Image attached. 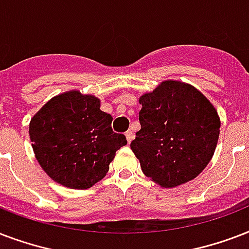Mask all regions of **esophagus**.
Returning a JSON list of instances; mask_svg holds the SVG:
<instances>
[{
    "instance_id": "34e87169",
    "label": "esophagus",
    "mask_w": 249,
    "mask_h": 249,
    "mask_svg": "<svg viewBox=\"0 0 249 249\" xmlns=\"http://www.w3.org/2000/svg\"><path fill=\"white\" fill-rule=\"evenodd\" d=\"M134 138H135L134 132H132V131H127V132H126V139H127V142H132V140H134Z\"/></svg>"
}]
</instances>
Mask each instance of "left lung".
I'll use <instances>...</instances> for the list:
<instances>
[{
    "label": "left lung",
    "mask_w": 249,
    "mask_h": 249,
    "mask_svg": "<svg viewBox=\"0 0 249 249\" xmlns=\"http://www.w3.org/2000/svg\"><path fill=\"white\" fill-rule=\"evenodd\" d=\"M142 128L131 142L142 173L161 187L196 178L214 153L219 118L214 107L190 84L166 80L140 97Z\"/></svg>",
    "instance_id": "1"
}]
</instances>
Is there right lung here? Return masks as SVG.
I'll return each mask as SVG.
<instances>
[{"mask_svg": "<svg viewBox=\"0 0 249 249\" xmlns=\"http://www.w3.org/2000/svg\"><path fill=\"white\" fill-rule=\"evenodd\" d=\"M113 117L100 110L93 96L67 92L52 98L30 123L35 156L62 186L86 190L107 175L126 136L111 128Z\"/></svg>", "mask_w": 249, "mask_h": 249, "instance_id": "add662e5", "label": "right lung"}]
</instances>
